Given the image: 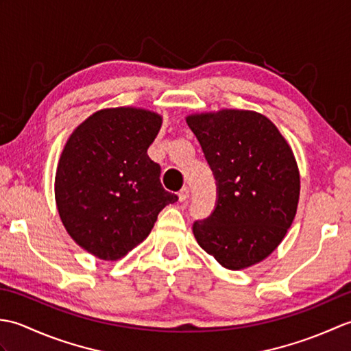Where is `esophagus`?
<instances>
[{"label": "esophagus", "instance_id": "obj_1", "mask_svg": "<svg viewBox=\"0 0 351 351\" xmlns=\"http://www.w3.org/2000/svg\"><path fill=\"white\" fill-rule=\"evenodd\" d=\"M178 197H180L181 202H184V200H187L190 197V189L189 187H182L180 190V193H178Z\"/></svg>", "mask_w": 351, "mask_h": 351}]
</instances>
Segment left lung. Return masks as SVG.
I'll return each instance as SVG.
<instances>
[{
  "label": "left lung",
  "mask_w": 351,
  "mask_h": 351,
  "mask_svg": "<svg viewBox=\"0 0 351 351\" xmlns=\"http://www.w3.org/2000/svg\"><path fill=\"white\" fill-rule=\"evenodd\" d=\"M187 123L217 184L214 211L193 223V234L228 270L261 263L295 217L300 175L293 151L270 119L256 111L191 114Z\"/></svg>",
  "instance_id": "8db88e82"
}]
</instances>
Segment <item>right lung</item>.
<instances>
[{
    "label": "right lung",
    "instance_id": "1",
    "mask_svg": "<svg viewBox=\"0 0 351 351\" xmlns=\"http://www.w3.org/2000/svg\"><path fill=\"white\" fill-rule=\"evenodd\" d=\"M162 119L154 111H96L71 134L56 173V202L78 245L117 261L151 232L178 196L162 189L161 167L147 155Z\"/></svg>",
    "mask_w": 351,
    "mask_h": 351
}]
</instances>
